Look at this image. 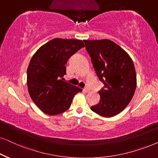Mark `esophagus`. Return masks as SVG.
I'll return each mask as SVG.
<instances>
[{"label":"esophagus","mask_w":158,"mask_h":158,"mask_svg":"<svg viewBox=\"0 0 158 158\" xmlns=\"http://www.w3.org/2000/svg\"><path fill=\"white\" fill-rule=\"evenodd\" d=\"M83 91H84V92H85V93H88V92H89V91H90V89H89V88L85 87V89H83Z\"/></svg>","instance_id":"esophagus-1"}]
</instances>
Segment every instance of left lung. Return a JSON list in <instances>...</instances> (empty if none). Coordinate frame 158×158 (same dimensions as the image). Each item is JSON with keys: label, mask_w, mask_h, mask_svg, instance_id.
<instances>
[{"label": "left lung", "mask_w": 158, "mask_h": 158, "mask_svg": "<svg viewBox=\"0 0 158 158\" xmlns=\"http://www.w3.org/2000/svg\"><path fill=\"white\" fill-rule=\"evenodd\" d=\"M97 77L104 84L100 102L91 106L99 115L112 117L121 112L132 99L136 74L130 56L112 40H83Z\"/></svg>", "instance_id": "1"}]
</instances>
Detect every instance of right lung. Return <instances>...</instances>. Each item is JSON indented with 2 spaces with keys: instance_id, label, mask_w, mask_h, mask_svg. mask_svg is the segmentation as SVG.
<instances>
[{
  "instance_id": "obj_1",
  "label": "right lung",
  "mask_w": 158,
  "mask_h": 158,
  "mask_svg": "<svg viewBox=\"0 0 158 158\" xmlns=\"http://www.w3.org/2000/svg\"><path fill=\"white\" fill-rule=\"evenodd\" d=\"M85 46L81 40L54 38L32 56L27 71L30 97L38 107L49 115L68 110L80 88L64 81L67 61Z\"/></svg>"
}]
</instances>
